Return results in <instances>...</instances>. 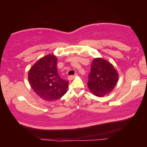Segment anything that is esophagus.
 Returning <instances> with one entry per match:
<instances>
[{"label":"esophagus","mask_w":147,"mask_h":147,"mask_svg":"<svg viewBox=\"0 0 147 147\" xmlns=\"http://www.w3.org/2000/svg\"><path fill=\"white\" fill-rule=\"evenodd\" d=\"M77 75H78V74H75L74 75H71V76H69L68 78H69V80H73L74 78V77H75Z\"/></svg>","instance_id":"obj_1"}]
</instances>
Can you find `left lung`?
<instances>
[{
    "label": "left lung",
    "instance_id": "obj_1",
    "mask_svg": "<svg viewBox=\"0 0 147 147\" xmlns=\"http://www.w3.org/2000/svg\"><path fill=\"white\" fill-rule=\"evenodd\" d=\"M118 78L112 64L102 58H94L88 75V88L94 95L103 96L112 91Z\"/></svg>",
    "mask_w": 147,
    "mask_h": 147
}]
</instances>
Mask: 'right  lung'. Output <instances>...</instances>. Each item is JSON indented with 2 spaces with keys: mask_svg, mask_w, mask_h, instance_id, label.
I'll use <instances>...</instances> for the list:
<instances>
[{
  "mask_svg": "<svg viewBox=\"0 0 147 147\" xmlns=\"http://www.w3.org/2000/svg\"><path fill=\"white\" fill-rule=\"evenodd\" d=\"M57 61L55 56L49 54L39 59L28 72V81L32 89L45 100H58L67 91L69 82L59 76Z\"/></svg>",
  "mask_w": 147,
  "mask_h": 147,
  "instance_id": "obj_1",
  "label": "right lung"
}]
</instances>
